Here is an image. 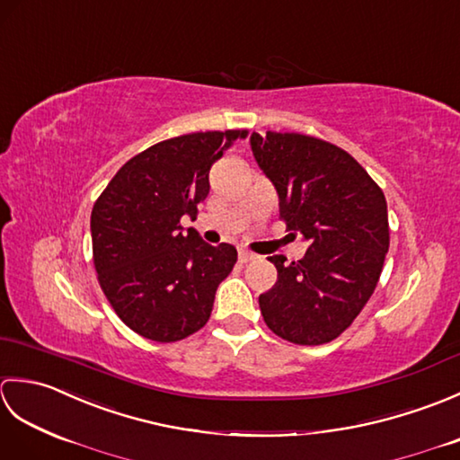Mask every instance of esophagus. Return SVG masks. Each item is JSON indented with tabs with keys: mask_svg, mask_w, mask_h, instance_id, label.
<instances>
[{
	"mask_svg": "<svg viewBox=\"0 0 460 460\" xmlns=\"http://www.w3.org/2000/svg\"><path fill=\"white\" fill-rule=\"evenodd\" d=\"M255 259H257L255 252H251L247 249H239V261L241 262H251V261H255Z\"/></svg>",
	"mask_w": 460,
	"mask_h": 460,
	"instance_id": "1",
	"label": "esophagus"
}]
</instances>
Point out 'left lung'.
I'll return each mask as SVG.
<instances>
[{"label": "left lung", "mask_w": 460, "mask_h": 460, "mask_svg": "<svg viewBox=\"0 0 460 460\" xmlns=\"http://www.w3.org/2000/svg\"><path fill=\"white\" fill-rule=\"evenodd\" d=\"M251 150L279 193L288 235L310 243L259 296L282 340L320 346L338 338L374 295L389 249L387 203L369 173L338 146L295 132L251 134Z\"/></svg>", "instance_id": "left-lung-1"}]
</instances>
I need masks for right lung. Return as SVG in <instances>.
Returning a JSON list of instances; mask_svg holds the SVG:
<instances>
[{
  "mask_svg": "<svg viewBox=\"0 0 460 460\" xmlns=\"http://www.w3.org/2000/svg\"><path fill=\"white\" fill-rule=\"evenodd\" d=\"M247 130L183 134L150 146L116 172L91 215L101 288L126 326L154 341H178L208 324L215 292L237 262L229 243L183 235L198 215L209 170Z\"/></svg>",
  "mask_w": 460,
  "mask_h": 460,
  "instance_id": "obj_1",
  "label": "right lung"
}]
</instances>
